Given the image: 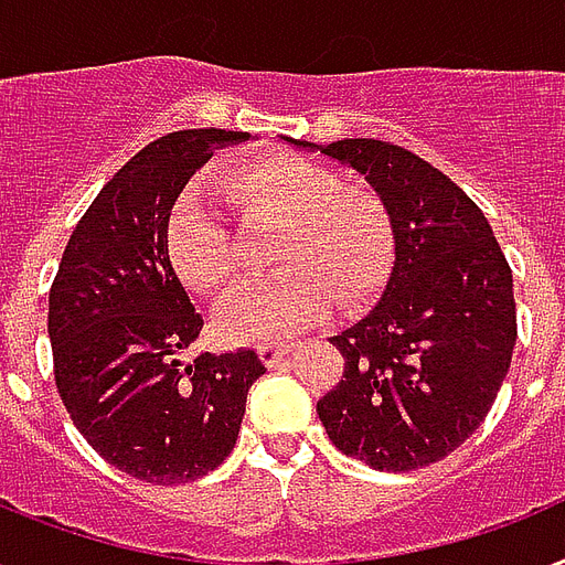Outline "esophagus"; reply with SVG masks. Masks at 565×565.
<instances>
[{
	"instance_id": "obj_1",
	"label": "esophagus",
	"mask_w": 565,
	"mask_h": 565,
	"mask_svg": "<svg viewBox=\"0 0 565 565\" xmlns=\"http://www.w3.org/2000/svg\"><path fill=\"white\" fill-rule=\"evenodd\" d=\"M256 353H259V360L265 362L268 369H274V365H277V362L282 360V356H286V353H288V344H282V342L259 344V348H256Z\"/></svg>"
}]
</instances>
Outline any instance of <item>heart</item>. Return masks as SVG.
Returning <instances> with one entry per match:
<instances>
[{
    "instance_id": "b5f03b06",
    "label": "heart",
    "mask_w": 565,
    "mask_h": 565,
    "mask_svg": "<svg viewBox=\"0 0 565 565\" xmlns=\"http://www.w3.org/2000/svg\"><path fill=\"white\" fill-rule=\"evenodd\" d=\"M221 185L244 214L282 221L279 270L221 306L214 323L223 342H277L321 321L332 300L351 309L386 282L395 256L386 209L369 191L342 188L330 168L282 152L230 170ZM168 253L182 282L203 297L223 295L238 274L230 226L196 191L170 214Z\"/></svg>"
}]
</instances>
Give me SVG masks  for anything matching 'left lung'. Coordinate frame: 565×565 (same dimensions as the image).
Wrapping results in <instances>:
<instances>
[{
	"instance_id": "1",
	"label": "left lung",
	"mask_w": 565,
	"mask_h": 565,
	"mask_svg": "<svg viewBox=\"0 0 565 565\" xmlns=\"http://www.w3.org/2000/svg\"><path fill=\"white\" fill-rule=\"evenodd\" d=\"M286 141L365 177L395 238L377 306L330 339L344 377L318 401V418L335 448L371 469L439 462L487 418L513 360V274L492 226L462 188L404 147Z\"/></svg>"
}]
</instances>
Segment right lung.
Returning a JSON list of instances; mask_svg holds the SVG:
<instances>
[{
  "mask_svg": "<svg viewBox=\"0 0 565 565\" xmlns=\"http://www.w3.org/2000/svg\"><path fill=\"white\" fill-rule=\"evenodd\" d=\"M247 132L185 129L147 143L96 194L50 291L55 386L87 445L138 480L188 483L235 448L247 392L265 374L253 351L200 353L203 330L168 253L170 209L212 150Z\"/></svg>",
  "mask_w": 565,
  "mask_h": 565,
  "instance_id": "obj_1",
  "label": "right lung"
}]
</instances>
